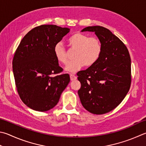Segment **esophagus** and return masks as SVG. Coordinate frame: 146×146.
<instances>
[{
    "mask_svg": "<svg viewBox=\"0 0 146 146\" xmlns=\"http://www.w3.org/2000/svg\"><path fill=\"white\" fill-rule=\"evenodd\" d=\"M70 78L71 81H74V80H76V79H77V77L73 74H70Z\"/></svg>",
    "mask_w": 146,
    "mask_h": 146,
    "instance_id": "obj_1",
    "label": "esophagus"
}]
</instances>
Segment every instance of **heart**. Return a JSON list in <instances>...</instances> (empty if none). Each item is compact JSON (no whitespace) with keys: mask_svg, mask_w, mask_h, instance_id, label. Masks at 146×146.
<instances>
[{"mask_svg":"<svg viewBox=\"0 0 146 146\" xmlns=\"http://www.w3.org/2000/svg\"><path fill=\"white\" fill-rule=\"evenodd\" d=\"M67 45L71 49H76L74 60L68 62L66 70L76 72L82 66L90 67L97 62L102 53V44L97 37H88L82 33H76L67 39ZM54 54L58 62L66 65L68 62L67 53L61 42L54 47Z\"/></svg>","mask_w":146,"mask_h":146,"instance_id":"1","label":"heart"}]
</instances>
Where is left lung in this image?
<instances>
[{
	"label": "left lung",
	"instance_id": "1",
	"mask_svg": "<svg viewBox=\"0 0 146 146\" xmlns=\"http://www.w3.org/2000/svg\"><path fill=\"white\" fill-rule=\"evenodd\" d=\"M94 32L102 44V53L94 65L77 73L81 88L78 95L82 106L94 114L112 111L130 90L131 58L126 46L109 29L88 27L82 32Z\"/></svg>",
	"mask_w": 146,
	"mask_h": 146
}]
</instances>
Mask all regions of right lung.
<instances>
[{
	"instance_id": "1",
	"label": "right lung",
	"mask_w": 146,
	"mask_h": 146,
	"mask_svg": "<svg viewBox=\"0 0 146 146\" xmlns=\"http://www.w3.org/2000/svg\"><path fill=\"white\" fill-rule=\"evenodd\" d=\"M70 31L54 25L35 27L25 35L14 54L13 70L22 102L45 112L55 106L70 82L54 54V47Z\"/></svg>"
}]
</instances>
